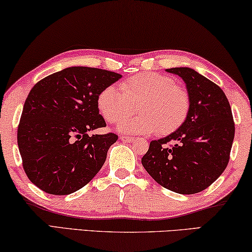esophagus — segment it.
<instances>
[{
  "label": "esophagus",
  "instance_id": "obj_1",
  "mask_svg": "<svg viewBox=\"0 0 252 252\" xmlns=\"http://www.w3.org/2000/svg\"><path fill=\"white\" fill-rule=\"evenodd\" d=\"M122 141H126V142H133L134 141V138L132 137H127V136H121L120 137Z\"/></svg>",
  "mask_w": 252,
  "mask_h": 252
}]
</instances>
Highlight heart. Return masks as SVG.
Returning a JSON list of instances; mask_svg holds the SVG:
<instances>
[{
    "label": "heart",
    "instance_id": "heart-1",
    "mask_svg": "<svg viewBox=\"0 0 252 252\" xmlns=\"http://www.w3.org/2000/svg\"><path fill=\"white\" fill-rule=\"evenodd\" d=\"M99 94L97 105L108 123L129 118L138 107L140 115L126 119L118 129L127 133H172L182 126L189 112L187 90L173 79L155 72H142Z\"/></svg>",
    "mask_w": 252,
    "mask_h": 252
}]
</instances>
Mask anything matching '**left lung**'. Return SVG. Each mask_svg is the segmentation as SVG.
<instances>
[{"label":"left lung","instance_id":"left-lung-1","mask_svg":"<svg viewBox=\"0 0 252 252\" xmlns=\"http://www.w3.org/2000/svg\"><path fill=\"white\" fill-rule=\"evenodd\" d=\"M189 96L187 119L174 132L150 142L142 166L155 181L181 194H193L216 181L227 166L234 139L230 103L216 84L190 67H172ZM174 145L169 146V142Z\"/></svg>","mask_w":252,"mask_h":252}]
</instances>
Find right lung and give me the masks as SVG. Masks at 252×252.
Here are the masks:
<instances>
[{"label": "right lung", "instance_id": "obj_1", "mask_svg": "<svg viewBox=\"0 0 252 252\" xmlns=\"http://www.w3.org/2000/svg\"><path fill=\"white\" fill-rule=\"evenodd\" d=\"M121 78L107 70L70 66L30 90L18 126V147L26 174L40 190L70 194L98 173L118 136L88 133L106 126L97 100Z\"/></svg>", "mask_w": 252, "mask_h": 252}]
</instances>
